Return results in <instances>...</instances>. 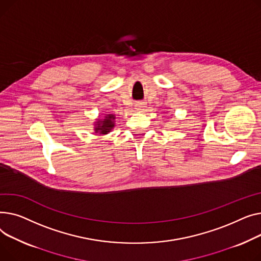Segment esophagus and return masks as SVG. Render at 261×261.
Here are the masks:
<instances>
[{
	"mask_svg": "<svg viewBox=\"0 0 261 261\" xmlns=\"http://www.w3.org/2000/svg\"><path fill=\"white\" fill-rule=\"evenodd\" d=\"M143 107H144V106H143V104H138V105H137V109L139 110V111H142V110H143Z\"/></svg>",
	"mask_w": 261,
	"mask_h": 261,
	"instance_id": "34e87169",
	"label": "esophagus"
}]
</instances>
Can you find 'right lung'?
I'll return each mask as SVG.
<instances>
[{
    "label": "right lung",
    "mask_w": 261,
    "mask_h": 261,
    "mask_svg": "<svg viewBox=\"0 0 261 261\" xmlns=\"http://www.w3.org/2000/svg\"><path fill=\"white\" fill-rule=\"evenodd\" d=\"M115 115H105L103 119L97 120L95 122V133L106 135L109 134L115 127Z\"/></svg>",
    "instance_id": "right-lung-1"
}]
</instances>
